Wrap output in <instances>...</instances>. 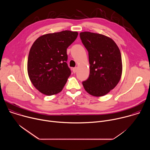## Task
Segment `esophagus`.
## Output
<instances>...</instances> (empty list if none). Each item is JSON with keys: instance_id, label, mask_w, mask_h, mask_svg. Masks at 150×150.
<instances>
[{"instance_id": "esophagus-1", "label": "esophagus", "mask_w": 150, "mask_h": 150, "mask_svg": "<svg viewBox=\"0 0 150 150\" xmlns=\"http://www.w3.org/2000/svg\"><path fill=\"white\" fill-rule=\"evenodd\" d=\"M77 68L76 67H75V68H74L73 69H72V71H73V72H74V73H75L76 71H77Z\"/></svg>"}]
</instances>
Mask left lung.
Wrapping results in <instances>:
<instances>
[{"label":"left lung","instance_id":"left-lung-1","mask_svg":"<svg viewBox=\"0 0 150 150\" xmlns=\"http://www.w3.org/2000/svg\"><path fill=\"white\" fill-rule=\"evenodd\" d=\"M79 35L88 52L90 65L89 77L82 85L90 94L103 96L113 90L120 79L122 63L120 50L112 38L104 35L82 32Z\"/></svg>","mask_w":150,"mask_h":150}]
</instances>
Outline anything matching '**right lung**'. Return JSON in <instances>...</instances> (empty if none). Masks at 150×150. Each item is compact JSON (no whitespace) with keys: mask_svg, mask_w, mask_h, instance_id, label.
<instances>
[{"mask_svg":"<svg viewBox=\"0 0 150 150\" xmlns=\"http://www.w3.org/2000/svg\"><path fill=\"white\" fill-rule=\"evenodd\" d=\"M78 35L77 32L65 30L43 35L34 41L27 69L32 83L40 93L52 96L63 90L71 74L67 49Z\"/></svg>","mask_w":150,"mask_h":150,"instance_id":"add662e5","label":"right lung"}]
</instances>
